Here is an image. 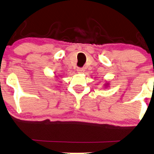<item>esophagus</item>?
<instances>
[{"label":"esophagus","mask_w":154,"mask_h":154,"mask_svg":"<svg viewBox=\"0 0 154 154\" xmlns=\"http://www.w3.org/2000/svg\"><path fill=\"white\" fill-rule=\"evenodd\" d=\"M77 71L80 74H82V73L84 72V68H77Z\"/></svg>","instance_id":"1"}]
</instances>
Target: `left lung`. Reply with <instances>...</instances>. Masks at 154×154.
<instances>
[{"instance_id": "left-lung-1", "label": "left lung", "mask_w": 154, "mask_h": 154, "mask_svg": "<svg viewBox=\"0 0 154 154\" xmlns=\"http://www.w3.org/2000/svg\"><path fill=\"white\" fill-rule=\"evenodd\" d=\"M109 83H105V84H104V86H106V87H107V86H109Z\"/></svg>"}]
</instances>
